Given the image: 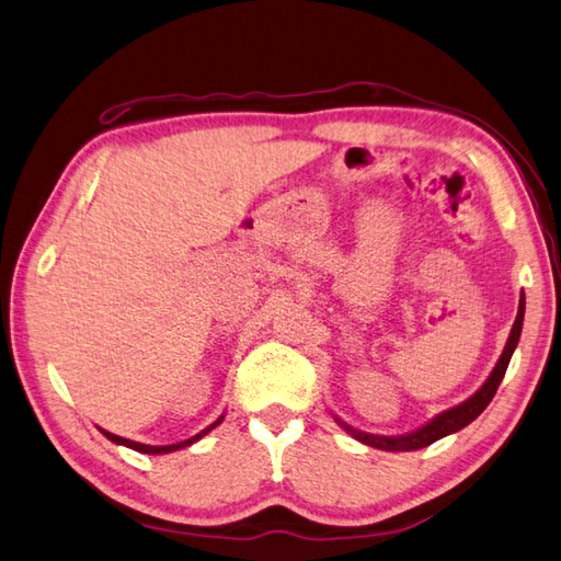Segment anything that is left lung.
<instances>
[{"instance_id": "1", "label": "left lung", "mask_w": 561, "mask_h": 561, "mask_svg": "<svg viewBox=\"0 0 561 561\" xmlns=\"http://www.w3.org/2000/svg\"><path fill=\"white\" fill-rule=\"evenodd\" d=\"M523 313H525V296L520 299L518 318H515L511 337H508L506 347H503V355H501V359H499L496 369L491 371V377L486 379L484 387H481V389L474 393V397H471L469 401H465L462 405H455V409H449V411L440 413L435 421H431L425 427H421V431H415V433H411V435H403V437H379V435L359 433V431H355V427H350V425L343 423V421H340V425H343L350 435L357 437L359 443L371 445V447H377V449H387V453H411V449H421V447L433 445L435 440H440V437H445V435H449V433L462 431V427L469 425L471 421H474L477 415H479L481 411H484L486 405L491 403V399L496 397L499 383H501L503 375H506V369H508V362H511L513 350H515V345H518L520 328H523Z\"/></svg>"}]
</instances>
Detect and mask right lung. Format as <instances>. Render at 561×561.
<instances>
[{
    "label": "right lung",
    "instance_id": "1",
    "mask_svg": "<svg viewBox=\"0 0 561 561\" xmlns=\"http://www.w3.org/2000/svg\"><path fill=\"white\" fill-rule=\"evenodd\" d=\"M218 423H221V419H218L216 423H211L206 427V431H202L199 435H194V437H190V440H184V443H178V445H164V447H152V445H140V443H134V440H126V437H118V435H114V433H106V431H102L108 440L112 443H118V445H126V447H130V449H138V453H146V455H162V453H174V449H180V447H186V445H192L194 440H199L202 435H206L208 431H211V427H216Z\"/></svg>",
    "mask_w": 561,
    "mask_h": 561
}]
</instances>
